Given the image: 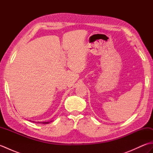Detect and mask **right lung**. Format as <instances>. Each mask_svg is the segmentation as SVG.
Returning a JSON list of instances; mask_svg holds the SVG:
<instances>
[{
    "label": "right lung",
    "instance_id": "1",
    "mask_svg": "<svg viewBox=\"0 0 153 153\" xmlns=\"http://www.w3.org/2000/svg\"><path fill=\"white\" fill-rule=\"evenodd\" d=\"M32 122H35L32 121ZM37 123H49V122H37Z\"/></svg>",
    "mask_w": 153,
    "mask_h": 153
}]
</instances>
